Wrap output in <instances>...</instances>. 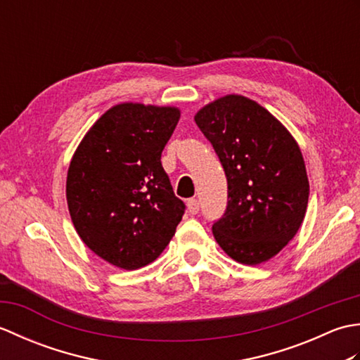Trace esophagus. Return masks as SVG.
<instances>
[{
	"label": "esophagus",
	"instance_id": "1",
	"mask_svg": "<svg viewBox=\"0 0 360 360\" xmlns=\"http://www.w3.org/2000/svg\"><path fill=\"white\" fill-rule=\"evenodd\" d=\"M187 210H188V213L190 215H196L198 212H200V202H198V200H188L187 201Z\"/></svg>",
	"mask_w": 360,
	"mask_h": 360
}]
</instances>
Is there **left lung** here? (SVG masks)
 I'll list each match as a JSON object with an SVG mask.
<instances>
[{"instance_id":"1","label":"left lung","mask_w":360,"mask_h":360,"mask_svg":"<svg viewBox=\"0 0 360 360\" xmlns=\"http://www.w3.org/2000/svg\"><path fill=\"white\" fill-rule=\"evenodd\" d=\"M227 178V209L212 226L219 248L255 266L294 238L308 207L309 181L294 136L264 106L227 94L195 114Z\"/></svg>"}]
</instances>
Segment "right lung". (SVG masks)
Segmentation results:
<instances>
[{
  "label": "right lung",
  "instance_id": "add662e5",
  "mask_svg": "<svg viewBox=\"0 0 360 360\" xmlns=\"http://www.w3.org/2000/svg\"><path fill=\"white\" fill-rule=\"evenodd\" d=\"M181 117L176 106L114 105L74 151L66 201L82 241L133 271L162 254L184 215L160 155Z\"/></svg>",
  "mask_w": 360,
  "mask_h": 360
}]
</instances>
